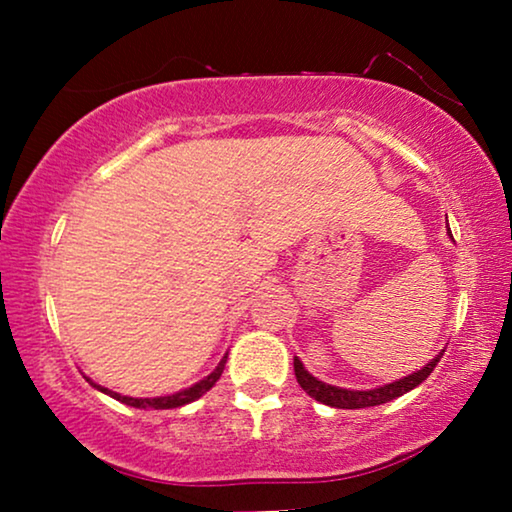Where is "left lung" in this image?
<instances>
[{
    "instance_id": "8db88e82",
    "label": "left lung",
    "mask_w": 512,
    "mask_h": 512,
    "mask_svg": "<svg viewBox=\"0 0 512 512\" xmlns=\"http://www.w3.org/2000/svg\"><path fill=\"white\" fill-rule=\"evenodd\" d=\"M443 352L433 356V359L426 363L422 370H417V373L401 377V380L396 382L382 384V387H375V389H345V387H333V384L321 382L312 373H307L303 361H300L298 356H293V370H296V380L300 387H303L305 394L312 396L314 401L331 405V408H340V410H359V408H373V405L389 403L394 401V398L408 394V391L419 387V384L431 375V370L438 366Z\"/></svg>"
}]
</instances>
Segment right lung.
Masks as SVG:
<instances>
[{"instance_id":"add662e5","label":"right lung","mask_w":512,"mask_h":512,"mask_svg":"<svg viewBox=\"0 0 512 512\" xmlns=\"http://www.w3.org/2000/svg\"><path fill=\"white\" fill-rule=\"evenodd\" d=\"M226 361H228V354L223 356V359L219 361V366H216V368L212 370V373H209V375L205 377V380L195 382L193 387L181 389V391H177V394H170V396L132 398V396L116 394V391H111V389H107V387H100V384H95L93 380H88V382L93 384V387H95L97 391H102V394L116 398V401H121V403H125V405H132V408H142V410H146V408H151V410H172V408H181V405H186V403L198 401V398H200L202 394H207V391L212 389L214 384H216V380H219V377H221L223 368H226Z\"/></svg>"}]
</instances>
